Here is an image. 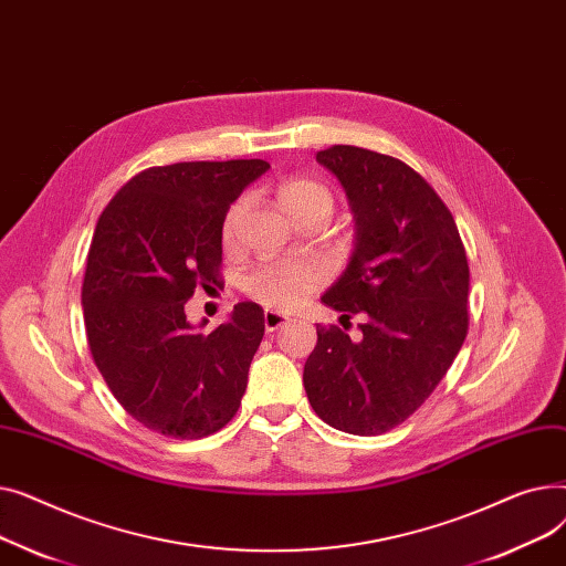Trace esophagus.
<instances>
[{"mask_svg":"<svg viewBox=\"0 0 566 566\" xmlns=\"http://www.w3.org/2000/svg\"><path fill=\"white\" fill-rule=\"evenodd\" d=\"M286 323H289V316H284L280 312H273V310H265L263 312V325H265L268 333H275V331L284 328Z\"/></svg>","mask_w":566,"mask_h":566,"instance_id":"1","label":"esophagus"}]
</instances>
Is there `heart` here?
I'll return each instance as SVG.
<instances>
[{"mask_svg":"<svg viewBox=\"0 0 566 566\" xmlns=\"http://www.w3.org/2000/svg\"><path fill=\"white\" fill-rule=\"evenodd\" d=\"M277 201L284 211L293 218L301 220L307 213L325 211L331 216L333 211V192L323 184L314 181V178H286L277 186ZM245 208V201H238L229 208L224 218L222 235L224 241H231L238 218H241ZM325 282V271L314 261H273L256 265L254 271L243 280V289L261 303L263 307L271 310H295L312 291H316Z\"/></svg>","mask_w":566,"mask_h":566,"instance_id":"heart-1","label":"heart"}]
</instances>
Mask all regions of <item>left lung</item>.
I'll return each mask as SVG.
<instances>
[{
    "mask_svg": "<svg viewBox=\"0 0 566 566\" xmlns=\"http://www.w3.org/2000/svg\"><path fill=\"white\" fill-rule=\"evenodd\" d=\"M346 190L355 248L323 303L363 314L360 339L316 325L303 382L314 412L353 436H378L418 410L468 335L465 248L450 208L406 163L335 144L316 154Z\"/></svg>",
    "mask_w": 566,
    "mask_h": 566,
    "instance_id": "left-lung-1",
    "label": "left lung"
}]
</instances>
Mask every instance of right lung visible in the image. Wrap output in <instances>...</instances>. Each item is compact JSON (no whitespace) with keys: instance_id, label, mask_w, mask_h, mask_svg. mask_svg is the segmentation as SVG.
<instances>
[{"instance_id":"obj_1","label":"right lung","mask_w":566,"mask_h":566,"mask_svg":"<svg viewBox=\"0 0 566 566\" xmlns=\"http://www.w3.org/2000/svg\"><path fill=\"white\" fill-rule=\"evenodd\" d=\"M265 160L148 167L98 218L82 284L92 358L114 399L167 438L220 431L241 406L263 337V310L238 303L227 323L192 328L186 303L220 284L229 206Z\"/></svg>"}]
</instances>
